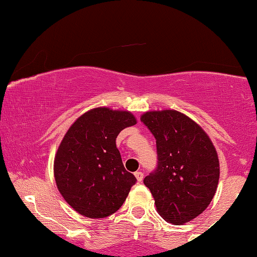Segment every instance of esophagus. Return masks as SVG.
Returning a JSON list of instances; mask_svg holds the SVG:
<instances>
[{"mask_svg":"<svg viewBox=\"0 0 257 257\" xmlns=\"http://www.w3.org/2000/svg\"><path fill=\"white\" fill-rule=\"evenodd\" d=\"M135 177L137 178V180H138V182H142L143 179H144V173H143V172H136Z\"/></svg>","mask_w":257,"mask_h":257,"instance_id":"1","label":"esophagus"}]
</instances>
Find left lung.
<instances>
[{"label":"left lung","mask_w":257,"mask_h":257,"mask_svg":"<svg viewBox=\"0 0 257 257\" xmlns=\"http://www.w3.org/2000/svg\"><path fill=\"white\" fill-rule=\"evenodd\" d=\"M156 138L157 168L144 179L158 213L173 224L188 222L212 201L220 177L217 153L206 132L181 112H146L140 118Z\"/></svg>","instance_id":"obj_1"}]
</instances>
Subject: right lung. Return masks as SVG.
I'll use <instances>...</instances> for the list:
<instances>
[{
	"label": "right lung",
	"mask_w": 257,
	"mask_h": 257,
	"mask_svg": "<svg viewBox=\"0 0 257 257\" xmlns=\"http://www.w3.org/2000/svg\"><path fill=\"white\" fill-rule=\"evenodd\" d=\"M137 122L127 111L97 107L77 119L55 157L58 191L77 213L106 217L120 208L137 179L125 170L115 139Z\"/></svg>",
	"instance_id": "add662e5"
}]
</instances>
